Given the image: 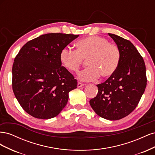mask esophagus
Segmentation results:
<instances>
[{"mask_svg":"<svg viewBox=\"0 0 155 155\" xmlns=\"http://www.w3.org/2000/svg\"><path fill=\"white\" fill-rule=\"evenodd\" d=\"M84 85H85V84L81 83H80V82H78V88H80V87H83V86H84Z\"/></svg>","mask_w":155,"mask_h":155,"instance_id":"34e87169","label":"esophagus"}]
</instances>
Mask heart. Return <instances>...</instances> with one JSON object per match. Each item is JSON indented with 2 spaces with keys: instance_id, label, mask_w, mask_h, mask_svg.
I'll return each instance as SVG.
<instances>
[{
  "instance_id": "b5f03b06",
  "label": "heart",
  "mask_w": 155,
  "mask_h": 155,
  "mask_svg": "<svg viewBox=\"0 0 155 155\" xmlns=\"http://www.w3.org/2000/svg\"><path fill=\"white\" fill-rule=\"evenodd\" d=\"M76 46V50L63 48L59 59L63 66L72 72H77L83 59H87L89 67L78 74L81 81H94L100 76L109 78L118 69L121 59L120 48L104 37H88L78 41Z\"/></svg>"
}]
</instances>
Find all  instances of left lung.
Instances as JSON below:
<instances>
[{
	"label": "left lung",
	"instance_id": "8db88e82",
	"mask_svg": "<svg viewBox=\"0 0 155 155\" xmlns=\"http://www.w3.org/2000/svg\"><path fill=\"white\" fill-rule=\"evenodd\" d=\"M121 52L116 72L98 84L97 96L90 100L96 113L109 120H118L132 112L141 99L147 85L143 58L129 40L109 34Z\"/></svg>",
	"mask_w": 155,
	"mask_h": 155
}]
</instances>
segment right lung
I'll list each match as a JSON object with an SVG mask.
<instances>
[{"instance_id": "obj_1", "label": "right lung", "mask_w": 155, "mask_h": 155, "mask_svg": "<svg viewBox=\"0 0 155 155\" xmlns=\"http://www.w3.org/2000/svg\"><path fill=\"white\" fill-rule=\"evenodd\" d=\"M79 35L47 34L22 46L14 59L12 88L17 101L28 114L39 119L58 116L77 88L73 75L61 66V51Z\"/></svg>"}]
</instances>
